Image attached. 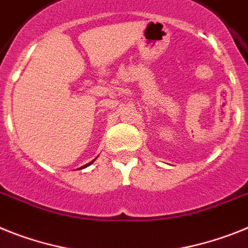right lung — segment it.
<instances>
[{
  "instance_id": "1",
  "label": "right lung",
  "mask_w": 248,
  "mask_h": 248,
  "mask_svg": "<svg viewBox=\"0 0 248 248\" xmlns=\"http://www.w3.org/2000/svg\"><path fill=\"white\" fill-rule=\"evenodd\" d=\"M95 160V159H94ZM94 160H93V162H94ZM93 162H90V163H88V164H86V166H84V167H81V168H85V167H88L89 166V164H92V163Z\"/></svg>"
}]
</instances>
